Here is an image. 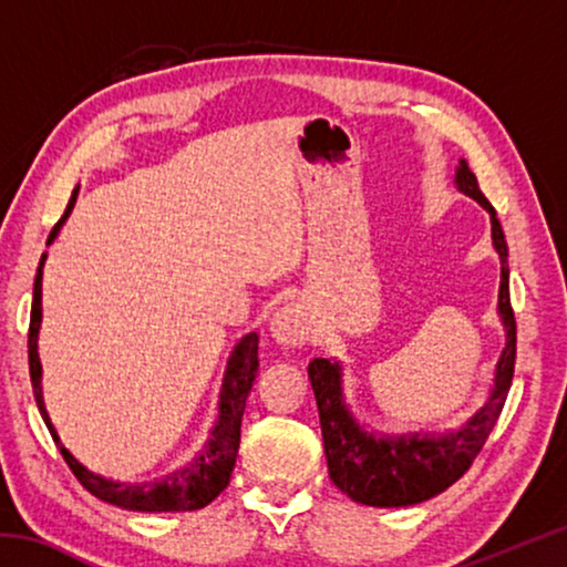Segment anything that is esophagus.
I'll return each mask as SVG.
<instances>
[{"instance_id":"1","label":"esophagus","mask_w":567,"mask_h":567,"mask_svg":"<svg viewBox=\"0 0 567 567\" xmlns=\"http://www.w3.org/2000/svg\"><path fill=\"white\" fill-rule=\"evenodd\" d=\"M270 330H272V338L280 344H302L307 338H310L312 328L300 305H285L275 312Z\"/></svg>"}]
</instances>
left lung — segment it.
Segmentation results:
<instances>
[{
	"mask_svg": "<svg viewBox=\"0 0 567 567\" xmlns=\"http://www.w3.org/2000/svg\"><path fill=\"white\" fill-rule=\"evenodd\" d=\"M457 187L465 195L475 197L493 223V245L501 255L503 277H501V300L497 310L503 315L507 342L497 360L495 390L491 402L467 422L455 435L443 437H375L352 420L350 410L342 402L340 388V364L324 358H315L310 362V382L315 390L320 410V427L324 457L332 483L354 503L375 505V507H402L415 505L435 497L450 487L455 480L467 473L480 450H483L487 435L501 417L507 390H511L515 372V312L511 305V270H507V243L495 215V207L477 187V177L470 172L463 159L455 175Z\"/></svg>",
	"mask_w": 567,
	"mask_h": 567,
	"instance_id": "obj_1",
	"label": "left lung"
}]
</instances>
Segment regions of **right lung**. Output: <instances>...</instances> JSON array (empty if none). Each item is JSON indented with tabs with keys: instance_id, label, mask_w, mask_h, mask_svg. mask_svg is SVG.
I'll return each mask as SVG.
<instances>
[{
	"instance_id": "1",
	"label": "right lung",
	"mask_w": 567,
	"mask_h": 567,
	"mask_svg": "<svg viewBox=\"0 0 567 567\" xmlns=\"http://www.w3.org/2000/svg\"><path fill=\"white\" fill-rule=\"evenodd\" d=\"M76 199V189L72 192L70 205H66L64 215L60 223L54 225L50 233L47 245L54 243L56 233L66 217H70L72 207ZM47 255H42L40 267H37L34 277V297H32V312H30V334H27V352H30V378H32V390L37 408H40L42 417L50 427V435L60 447L64 463L70 465L74 477L80 480L84 491H90L100 501L124 507V511H140V513H179V511H199L215 501V497L225 491L229 485V475H233L237 450H239V425H243V412L249 390H252V382L257 375V368H260V360H257V342H260V334L249 332L243 340L237 342V348L229 354L223 392H219V420L213 430V437L205 445L203 453H199L192 465L177 470L155 483H140V485H127V483H112V480H104L100 475L90 473L87 467L76 463L70 455L60 437H56V430L52 427L50 415L44 410L42 400V364L40 354H37V334H40L42 324V267H44Z\"/></svg>"
}]
</instances>
